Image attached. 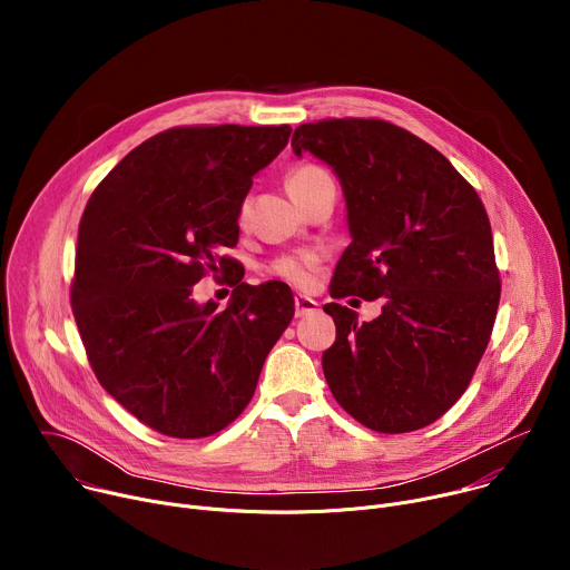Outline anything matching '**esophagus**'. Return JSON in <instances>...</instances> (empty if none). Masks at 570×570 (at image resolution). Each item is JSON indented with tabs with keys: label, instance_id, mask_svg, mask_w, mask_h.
Returning a JSON list of instances; mask_svg holds the SVG:
<instances>
[{
	"label": "esophagus",
	"instance_id": "1",
	"mask_svg": "<svg viewBox=\"0 0 570 570\" xmlns=\"http://www.w3.org/2000/svg\"><path fill=\"white\" fill-rule=\"evenodd\" d=\"M317 311V302L313 297H306V295H295V315L297 317H304V315H311Z\"/></svg>",
	"mask_w": 570,
	"mask_h": 570
}]
</instances>
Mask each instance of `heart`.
Wrapping results in <instances>:
<instances>
[{
	"label": "heart",
	"mask_w": 570,
	"mask_h": 570,
	"mask_svg": "<svg viewBox=\"0 0 570 570\" xmlns=\"http://www.w3.org/2000/svg\"><path fill=\"white\" fill-rule=\"evenodd\" d=\"M327 178H330L327 171H322L315 165H299V167L291 169V174L286 176V187H288L291 196L299 203L313 187H317L322 180H327ZM246 212H248V207L243 205L238 216L246 218ZM317 268H320V255L302 250V253H291V255L277 257L268 266V273L279 277V279H284V282H288L291 286L308 288L315 282Z\"/></svg>",
	"instance_id": "1"
}]
</instances>
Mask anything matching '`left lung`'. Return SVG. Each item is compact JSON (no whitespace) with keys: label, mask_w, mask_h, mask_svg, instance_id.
<instances>
[{"label":"left lung","mask_w":570,"mask_h":570,"mask_svg":"<svg viewBox=\"0 0 570 570\" xmlns=\"http://www.w3.org/2000/svg\"><path fill=\"white\" fill-rule=\"evenodd\" d=\"M291 146L327 161L345 194L352 243L332 297L383 299L372 322L324 306L336 322L324 379L363 426L424 429L462 396L494 330L501 279L482 200L440 150L381 119L302 124Z\"/></svg>","instance_id":"1"}]
</instances>
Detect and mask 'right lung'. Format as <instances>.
I'll return each instance as SVG.
<instances>
[{
    "label": "right lung",
    "instance_id": "add662e5",
    "mask_svg": "<svg viewBox=\"0 0 570 570\" xmlns=\"http://www.w3.org/2000/svg\"><path fill=\"white\" fill-rule=\"evenodd\" d=\"M291 126H183L132 148L78 225L71 311L99 383L153 431L196 440L250 403L264 361L293 320L282 282H232L225 311L191 297L225 248L255 174Z\"/></svg>",
    "mask_w": 570,
    "mask_h": 570
}]
</instances>
